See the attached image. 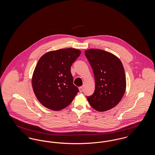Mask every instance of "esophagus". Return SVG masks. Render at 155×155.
<instances>
[{"label":"esophagus","instance_id":"obj_1","mask_svg":"<svg viewBox=\"0 0 155 155\" xmlns=\"http://www.w3.org/2000/svg\"><path fill=\"white\" fill-rule=\"evenodd\" d=\"M83 90H84V89H83L82 87H79V91H80V92H83Z\"/></svg>","mask_w":155,"mask_h":155}]
</instances>
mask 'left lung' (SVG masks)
<instances>
[{
    "instance_id": "obj_1",
    "label": "left lung",
    "mask_w": 155,
    "mask_h": 155,
    "mask_svg": "<svg viewBox=\"0 0 155 155\" xmlns=\"http://www.w3.org/2000/svg\"><path fill=\"white\" fill-rule=\"evenodd\" d=\"M85 54L95 80L94 93L87 97L88 101L96 110H109L118 104L125 93L126 79L123 64L116 56L102 49H88Z\"/></svg>"
}]
</instances>
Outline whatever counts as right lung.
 Returning a JSON list of instances; mask_svg holds the SVG:
<instances>
[{"label": "right lung", "instance_id": "add662e5", "mask_svg": "<svg viewBox=\"0 0 155 155\" xmlns=\"http://www.w3.org/2000/svg\"><path fill=\"white\" fill-rule=\"evenodd\" d=\"M81 52L66 48L47 52L38 60L32 77L37 99L52 110L64 109L73 101L78 89L73 84L70 68Z\"/></svg>", "mask_w": 155, "mask_h": 155}]
</instances>
